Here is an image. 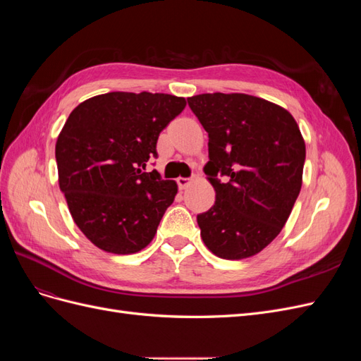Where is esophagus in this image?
<instances>
[{
    "label": "esophagus",
    "mask_w": 361,
    "mask_h": 361,
    "mask_svg": "<svg viewBox=\"0 0 361 361\" xmlns=\"http://www.w3.org/2000/svg\"><path fill=\"white\" fill-rule=\"evenodd\" d=\"M191 178H178L176 179V182H178V187L180 188V190H185V188H187L188 187V185L191 183Z\"/></svg>",
    "instance_id": "obj_1"
}]
</instances>
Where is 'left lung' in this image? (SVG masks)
Returning a JSON list of instances; mask_svg holds the SVG:
<instances>
[{
  "label": "left lung",
  "instance_id": "1",
  "mask_svg": "<svg viewBox=\"0 0 361 361\" xmlns=\"http://www.w3.org/2000/svg\"><path fill=\"white\" fill-rule=\"evenodd\" d=\"M188 105L209 137L203 171L216 192L197 215L203 243L223 259L253 256L280 233L300 194V128L285 108L250 94L204 93Z\"/></svg>",
  "mask_w": 361,
  "mask_h": 361
}]
</instances>
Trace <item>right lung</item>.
<instances>
[{
  "label": "right lung",
  "instance_id": "right-lung-1",
  "mask_svg": "<svg viewBox=\"0 0 361 361\" xmlns=\"http://www.w3.org/2000/svg\"><path fill=\"white\" fill-rule=\"evenodd\" d=\"M185 105L166 93L111 92L71 113L56 145L59 183L75 224L96 247L130 255L154 239L178 185L146 166Z\"/></svg>",
  "mask_w": 361,
  "mask_h": 361
}]
</instances>
